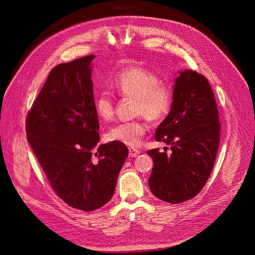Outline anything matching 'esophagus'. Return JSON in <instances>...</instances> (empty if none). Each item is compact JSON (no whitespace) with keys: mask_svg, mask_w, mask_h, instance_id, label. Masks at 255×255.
I'll return each mask as SVG.
<instances>
[{"mask_svg":"<svg viewBox=\"0 0 255 255\" xmlns=\"http://www.w3.org/2000/svg\"><path fill=\"white\" fill-rule=\"evenodd\" d=\"M140 154V152L135 148H129V156L130 157H137Z\"/></svg>","mask_w":255,"mask_h":255,"instance_id":"34e87169","label":"esophagus"}]
</instances>
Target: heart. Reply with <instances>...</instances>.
<instances>
[{"mask_svg": "<svg viewBox=\"0 0 255 255\" xmlns=\"http://www.w3.org/2000/svg\"><path fill=\"white\" fill-rule=\"evenodd\" d=\"M112 86L121 97L135 98L134 114L144 116L153 123H160L170 114L173 104L171 87L160 80L157 74L139 66L126 67L116 73ZM95 112L99 120L110 121L115 115V99L110 92H100L95 98ZM146 132L141 120L119 123L107 130L109 141L137 146Z\"/></svg>", "mask_w": 255, "mask_h": 255, "instance_id": "heart-1", "label": "heart"}]
</instances>
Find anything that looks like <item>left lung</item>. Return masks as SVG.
I'll return each instance as SVG.
<instances>
[{"label":"left lung","mask_w":255,"mask_h":255,"mask_svg":"<svg viewBox=\"0 0 255 255\" xmlns=\"http://www.w3.org/2000/svg\"><path fill=\"white\" fill-rule=\"evenodd\" d=\"M220 129L218 107L208 79L192 70L180 72L173 88L170 114L155 133L170 145L171 154L148 151L153 158L149 179L152 193L169 204H180L204 188L215 163Z\"/></svg>","instance_id":"8db88e82"}]
</instances>
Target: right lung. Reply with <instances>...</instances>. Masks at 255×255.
I'll return each mask as SVG.
<instances>
[{
	"label": "right lung",
	"mask_w": 255,
	"mask_h": 255,
	"mask_svg": "<svg viewBox=\"0 0 255 255\" xmlns=\"http://www.w3.org/2000/svg\"><path fill=\"white\" fill-rule=\"evenodd\" d=\"M90 55L52 68L26 115V138L51 188L70 207L91 212L109 203L127 146H97Z\"/></svg>",
	"instance_id": "right-lung-1"
}]
</instances>
